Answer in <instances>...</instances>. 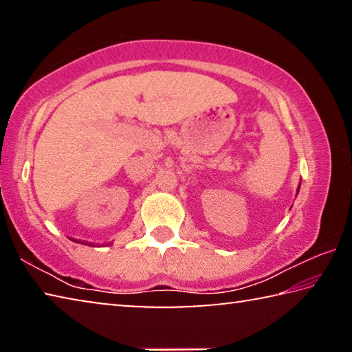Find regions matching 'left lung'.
<instances>
[{"label":"left lung","mask_w":352,"mask_h":352,"mask_svg":"<svg viewBox=\"0 0 352 352\" xmlns=\"http://www.w3.org/2000/svg\"><path fill=\"white\" fill-rule=\"evenodd\" d=\"M298 190H300V186H298ZM298 194V192H296Z\"/></svg>","instance_id":"left-lung-1"}]
</instances>
